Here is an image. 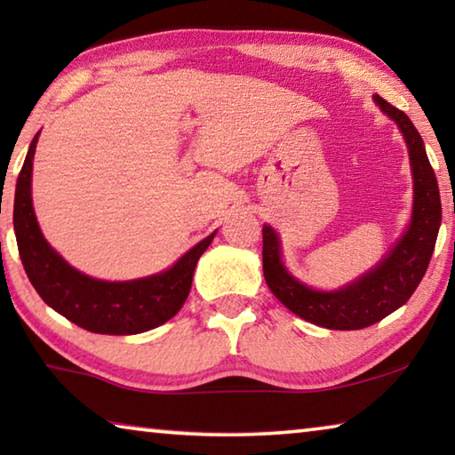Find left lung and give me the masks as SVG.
<instances>
[{
	"label": "left lung",
	"mask_w": 455,
	"mask_h": 455,
	"mask_svg": "<svg viewBox=\"0 0 455 455\" xmlns=\"http://www.w3.org/2000/svg\"><path fill=\"white\" fill-rule=\"evenodd\" d=\"M373 100L403 132L413 172L411 222L389 255L347 287L315 291L284 268L279 236L268 225L263 227V273L268 289L289 311L327 329H363L405 305L427 271L442 225L440 188L419 132L395 106L377 94Z\"/></svg>",
	"instance_id": "left-lung-1"
}]
</instances>
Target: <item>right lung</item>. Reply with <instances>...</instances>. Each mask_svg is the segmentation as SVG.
I'll return each mask as SVG.
<instances>
[{"mask_svg": "<svg viewBox=\"0 0 455 455\" xmlns=\"http://www.w3.org/2000/svg\"><path fill=\"white\" fill-rule=\"evenodd\" d=\"M37 136L29 144L13 200L20 259L37 295L53 311L92 333L136 335L172 319L187 301L200 255L217 233L192 246L168 271L146 279L110 283L76 271L45 241L34 214L32 166Z\"/></svg>", "mask_w": 455, "mask_h": 455, "instance_id": "1", "label": "right lung"}]
</instances>
